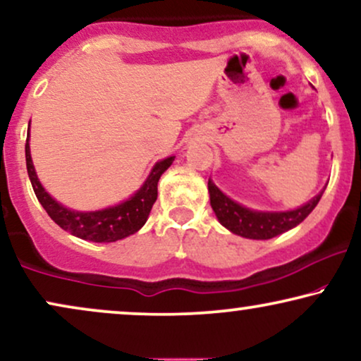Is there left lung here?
I'll return each mask as SVG.
<instances>
[{
    "label": "left lung",
    "mask_w": 361,
    "mask_h": 361,
    "mask_svg": "<svg viewBox=\"0 0 361 361\" xmlns=\"http://www.w3.org/2000/svg\"><path fill=\"white\" fill-rule=\"evenodd\" d=\"M323 191L325 190H322L303 207L288 209V212H257V209L246 208L243 204L236 203L235 200L228 198L212 180H208L209 203H212L218 221L231 233L250 240L275 238V236L300 225L320 202Z\"/></svg>",
    "instance_id": "left-lung-1"
}]
</instances>
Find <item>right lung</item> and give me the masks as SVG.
Wrapping results in <instances>:
<instances>
[{
    "mask_svg": "<svg viewBox=\"0 0 361 361\" xmlns=\"http://www.w3.org/2000/svg\"><path fill=\"white\" fill-rule=\"evenodd\" d=\"M25 154L31 186H33L36 198H38L41 207L47 209L49 218L65 231H70L73 236L94 241V243H111V241L123 240L136 233L147 223L149 212L157 202L159 176L175 161V157H168L158 161L149 171L141 188L136 190L125 202L118 203L115 207L97 209V212H76V209H70L58 203L39 183L30 152V128L25 145Z\"/></svg>",
    "mask_w": 361,
    "mask_h": 361,
    "instance_id": "obj_1",
    "label": "right lung"
}]
</instances>
